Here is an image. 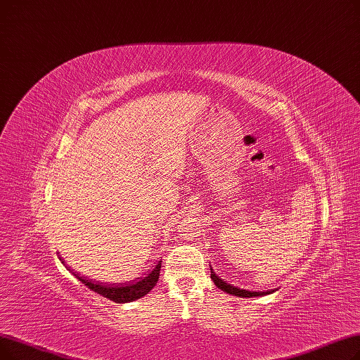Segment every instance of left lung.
<instances>
[{"label":"left lung","instance_id":"left-lung-1","mask_svg":"<svg viewBox=\"0 0 360 360\" xmlns=\"http://www.w3.org/2000/svg\"><path fill=\"white\" fill-rule=\"evenodd\" d=\"M211 278L214 281V284L221 288L222 292L226 293H230L233 296H238V297H255V296H264V295H269L271 292H248V290H243V288H238V287H234L233 284H229L227 281L222 280L218 274L214 272L212 266H211Z\"/></svg>","mask_w":360,"mask_h":360}]
</instances>
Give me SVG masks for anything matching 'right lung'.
I'll return each mask as SVG.
<instances>
[{"label":"right lung","mask_w":360,"mask_h":360,"mask_svg":"<svg viewBox=\"0 0 360 360\" xmlns=\"http://www.w3.org/2000/svg\"><path fill=\"white\" fill-rule=\"evenodd\" d=\"M60 261L63 262V265H65V268H68V271H70L77 280H80L84 285H88L92 292L104 296L115 303L133 302L136 299H141L145 295H148L150 290L155 287L160 278V269H161V261H158L155 266L148 271L146 276L139 277L138 280H133V283L129 281L127 284H102V283H94L86 277H82L79 272H75L63 261L61 256H60Z\"/></svg>","instance_id":"1"}]
</instances>
